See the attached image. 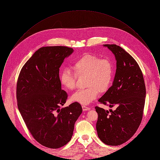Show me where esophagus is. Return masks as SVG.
<instances>
[{
    "label": "esophagus",
    "mask_w": 160,
    "mask_h": 160,
    "mask_svg": "<svg viewBox=\"0 0 160 160\" xmlns=\"http://www.w3.org/2000/svg\"><path fill=\"white\" fill-rule=\"evenodd\" d=\"M82 109L83 111H87V110H89L90 108L88 107L85 106H82Z\"/></svg>",
    "instance_id": "34e87169"
}]
</instances>
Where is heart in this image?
Segmentation results:
<instances>
[{
  "mask_svg": "<svg viewBox=\"0 0 160 160\" xmlns=\"http://www.w3.org/2000/svg\"><path fill=\"white\" fill-rule=\"evenodd\" d=\"M72 73L64 69L61 74L62 84L69 91L76 88L77 76H86V89L74 93L71 100L83 105L89 104L98 97L99 92H106L112 82L113 68L108 59H99L98 56L86 54L75 61L72 65Z\"/></svg>",
  "mask_w": 160,
  "mask_h": 160,
  "instance_id": "obj_1",
  "label": "heart"
}]
</instances>
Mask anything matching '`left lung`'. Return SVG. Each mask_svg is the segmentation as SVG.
<instances>
[{
  "mask_svg": "<svg viewBox=\"0 0 160 160\" xmlns=\"http://www.w3.org/2000/svg\"><path fill=\"white\" fill-rule=\"evenodd\" d=\"M114 54L116 70L112 86L99 98L100 103L115 106L114 110L95 107L98 117L96 128L105 144L124 143L135 134L142 122L146 88L142 72L136 60L116 44H104Z\"/></svg>",
  "mask_w": 160,
  "mask_h": 160,
  "instance_id": "8db88e82",
  "label": "left lung"
}]
</instances>
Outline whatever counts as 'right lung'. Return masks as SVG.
I'll list each match as a JSON object with an SVG mask.
<instances>
[{
	"label": "right lung",
	"instance_id": "1",
	"mask_svg": "<svg viewBox=\"0 0 160 160\" xmlns=\"http://www.w3.org/2000/svg\"><path fill=\"white\" fill-rule=\"evenodd\" d=\"M74 50L65 46L43 47L26 62L17 83L18 110L33 138L47 148L66 145L82 113L78 102L60 108L68 98L62 90L59 68Z\"/></svg>",
	"mask_w": 160,
	"mask_h": 160
}]
</instances>
